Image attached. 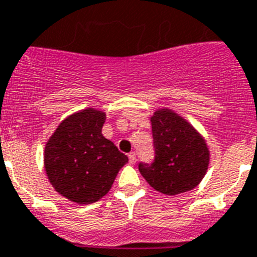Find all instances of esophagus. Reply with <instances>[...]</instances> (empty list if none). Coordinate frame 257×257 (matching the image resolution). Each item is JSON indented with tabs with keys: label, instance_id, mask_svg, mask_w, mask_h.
<instances>
[{
	"label": "esophagus",
	"instance_id": "1",
	"mask_svg": "<svg viewBox=\"0 0 257 257\" xmlns=\"http://www.w3.org/2000/svg\"><path fill=\"white\" fill-rule=\"evenodd\" d=\"M128 158H129V163H131V164H135L136 160H137V158H136V154L135 153L129 154Z\"/></svg>",
	"mask_w": 257,
	"mask_h": 257
}]
</instances>
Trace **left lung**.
Wrapping results in <instances>:
<instances>
[{
	"instance_id": "1",
	"label": "left lung",
	"mask_w": 257,
	"mask_h": 257,
	"mask_svg": "<svg viewBox=\"0 0 257 257\" xmlns=\"http://www.w3.org/2000/svg\"><path fill=\"white\" fill-rule=\"evenodd\" d=\"M155 159L138 169L153 189L166 195L193 190L206 176L209 150L199 132L169 108L151 116Z\"/></svg>"
}]
</instances>
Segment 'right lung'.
I'll return each mask as SVG.
<instances>
[{
	"label": "right lung",
	"instance_id": "1",
	"mask_svg": "<svg viewBox=\"0 0 257 257\" xmlns=\"http://www.w3.org/2000/svg\"><path fill=\"white\" fill-rule=\"evenodd\" d=\"M104 121L103 111H77L67 116L46 142V176L55 191L71 202H98L128 163V156L102 135Z\"/></svg>",
	"mask_w": 257,
	"mask_h": 257
}]
</instances>
